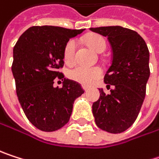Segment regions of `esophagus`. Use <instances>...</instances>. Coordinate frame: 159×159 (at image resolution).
Masks as SVG:
<instances>
[{"label":"esophagus","mask_w":159,"mask_h":159,"mask_svg":"<svg viewBox=\"0 0 159 159\" xmlns=\"http://www.w3.org/2000/svg\"><path fill=\"white\" fill-rule=\"evenodd\" d=\"M83 89L85 90V92H88L89 91V88H87V87H83Z\"/></svg>","instance_id":"1"}]
</instances>
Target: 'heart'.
<instances>
[{"mask_svg":"<svg viewBox=\"0 0 159 159\" xmlns=\"http://www.w3.org/2000/svg\"><path fill=\"white\" fill-rule=\"evenodd\" d=\"M87 43L93 50H95L98 53L103 52L106 48L105 40L100 35L95 34V35L89 36L87 38ZM75 49H76V41L74 39L70 40L64 47V51H63L64 61L69 65L74 62ZM102 73V70L98 66L88 67V66L79 65L70 70L68 71V76L70 80L75 81L81 85L90 86L98 78L101 77Z\"/></svg>","mask_w":159,"mask_h":159,"instance_id":"b5f03b06","label":"heart"}]
</instances>
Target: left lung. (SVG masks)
Instances as JSON below:
<instances>
[{
    "label": "left lung",
    "mask_w": 159,
    "mask_h": 159,
    "mask_svg": "<svg viewBox=\"0 0 159 159\" xmlns=\"http://www.w3.org/2000/svg\"><path fill=\"white\" fill-rule=\"evenodd\" d=\"M107 37L112 47V63L104 76L110 94L100 90L92 105L96 125L110 133L127 130L136 120L143 105L150 76L149 50L138 32L120 26L90 28Z\"/></svg>",
    "instance_id": "1"
}]
</instances>
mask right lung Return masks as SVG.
<instances>
[{
  "instance_id": "1",
  "label": "right lung",
  "mask_w": 159,
  "mask_h": 159,
  "mask_svg": "<svg viewBox=\"0 0 159 159\" xmlns=\"http://www.w3.org/2000/svg\"><path fill=\"white\" fill-rule=\"evenodd\" d=\"M82 30L55 26L29 28L13 49L12 72L19 103L38 129L50 132L70 120L73 102L84 90L80 84L64 78L61 89L54 88V79L63 78V51L70 38Z\"/></svg>"
}]
</instances>
